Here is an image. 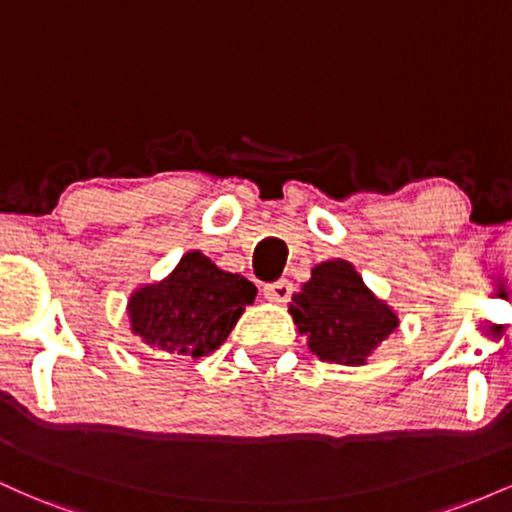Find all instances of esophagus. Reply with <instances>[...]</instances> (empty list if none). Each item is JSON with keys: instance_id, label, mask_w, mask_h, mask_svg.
Masks as SVG:
<instances>
[{"instance_id": "esophagus-1", "label": "esophagus", "mask_w": 512, "mask_h": 512, "mask_svg": "<svg viewBox=\"0 0 512 512\" xmlns=\"http://www.w3.org/2000/svg\"><path fill=\"white\" fill-rule=\"evenodd\" d=\"M262 293H264V298H267V301L286 303L291 298V293H293V284H291V281H286V279L274 281V284L264 286Z\"/></svg>"}]
</instances>
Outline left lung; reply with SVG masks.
Masks as SVG:
<instances>
[{"instance_id":"1","label":"left lung","mask_w":512,"mask_h":512,"mask_svg":"<svg viewBox=\"0 0 512 512\" xmlns=\"http://www.w3.org/2000/svg\"><path fill=\"white\" fill-rule=\"evenodd\" d=\"M289 313L308 349L327 363L363 366L399 327V313L368 289L349 260H327L293 293Z\"/></svg>"}]
</instances>
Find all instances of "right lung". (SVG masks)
<instances>
[{
    "label": "right lung",
    "instance_id": "add662e5",
    "mask_svg": "<svg viewBox=\"0 0 512 512\" xmlns=\"http://www.w3.org/2000/svg\"><path fill=\"white\" fill-rule=\"evenodd\" d=\"M255 296L243 274L223 272L204 252L187 250L168 276L132 291L129 330L149 349L202 358L226 342Z\"/></svg>",
    "mask_w": 512,
    "mask_h": 512
}]
</instances>
